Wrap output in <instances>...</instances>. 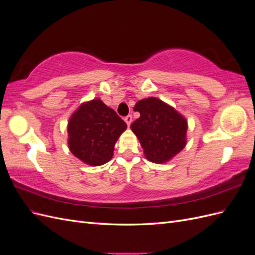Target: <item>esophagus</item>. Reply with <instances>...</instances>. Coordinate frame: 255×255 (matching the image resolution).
<instances>
[{
	"instance_id": "esophagus-1",
	"label": "esophagus",
	"mask_w": 255,
	"mask_h": 255,
	"mask_svg": "<svg viewBox=\"0 0 255 255\" xmlns=\"http://www.w3.org/2000/svg\"><path fill=\"white\" fill-rule=\"evenodd\" d=\"M125 121L127 122V125H128V126H129L130 123H132V121H133V117H132V115H128L127 117H125Z\"/></svg>"
}]
</instances>
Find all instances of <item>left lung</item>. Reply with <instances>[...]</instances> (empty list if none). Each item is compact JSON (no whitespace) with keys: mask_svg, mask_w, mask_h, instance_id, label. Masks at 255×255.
<instances>
[{"mask_svg":"<svg viewBox=\"0 0 255 255\" xmlns=\"http://www.w3.org/2000/svg\"><path fill=\"white\" fill-rule=\"evenodd\" d=\"M140 117L132 125L144 155L153 163H165L186 144L187 121L173 107L156 98L138 101L134 107Z\"/></svg>","mask_w":255,"mask_h":255,"instance_id":"left-lung-1","label":"left lung"}]
</instances>
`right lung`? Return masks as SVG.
Wrapping results in <instances>:
<instances>
[{
	"instance_id": "1",
	"label": "right lung",
	"mask_w": 255,
	"mask_h": 255,
	"mask_svg": "<svg viewBox=\"0 0 255 255\" xmlns=\"http://www.w3.org/2000/svg\"><path fill=\"white\" fill-rule=\"evenodd\" d=\"M127 128L114 110L101 100L82 104L68 123L69 148L74 156L91 166L107 163L118 137Z\"/></svg>"
}]
</instances>
